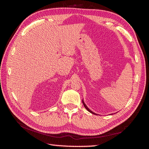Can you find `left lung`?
<instances>
[{
	"instance_id": "obj_1",
	"label": "left lung",
	"mask_w": 149,
	"mask_h": 149,
	"mask_svg": "<svg viewBox=\"0 0 149 149\" xmlns=\"http://www.w3.org/2000/svg\"><path fill=\"white\" fill-rule=\"evenodd\" d=\"M83 105H84V107H85V108H86L88 111H89V112H90L91 113H92V114H94V115H97V114H96V113H93V111H91L89 108H88V107H87V106L86 105V104H85V103H84V100H83ZM111 115H112V114H111Z\"/></svg>"
}]
</instances>
